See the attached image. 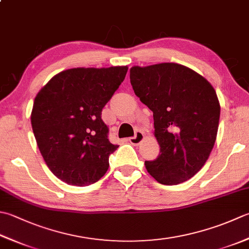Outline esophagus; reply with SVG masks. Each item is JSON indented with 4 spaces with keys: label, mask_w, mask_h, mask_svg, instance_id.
<instances>
[{
    "label": "esophagus",
    "mask_w": 249,
    "mask_h": 249,
    "mask_svg": "<svg viewBox=\"0 0 249 249\" xmlns=\"http://www.w3.org/2000/svg\"><path fill=\"white\" fill-rule=\"evenodd\" d=\"M143 139H144V134L142 133V131L137 130V131H136V134H135L134 137H130L128 140H129V142L131 144L138 145V144H140L141 142H142Z\"/></svg>",
    "instance_id": "obj_1"
}]
</instances>
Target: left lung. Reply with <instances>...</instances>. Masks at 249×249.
I'll list each match as a JSON object with an SVG mask.
<instances>
[{"instance_id": "obj_1", "label": "left lung", "mask_w": 249, "mask_h": 249, "mask_svg": "<svg viewBox=\"0 0 249 249\" xmlns=\"http://www.w3.org/2000/svg\"><path fill=\"white\" fill-rule=\"evenodd\" d=\"M130 84L153 112L159 157L145 160L157 181L175 186L192 178L216 141L220 105L213 87L202 75L178 63L133 67Z\"/></svg>"}]
</instances>
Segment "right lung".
I'll return each mask as SVG.
<instances>
[{
    "label": "right lung",
    "instance_id": "add662e5",
    "mask_svg": "<svg viewBox=\"0 0 249 249\" xmlns=\"http://www.w3.org/2000/svg\"><path fill=\"white\" fill-rule=\"evenodd\" d=\"M127 67L75 68L58 73L34 99L31 124L48 168L72 186L98 181L112 144L101 111L124 81Z\"/></svg>",
    "mask_w": 249,
    "mask_h": 249
}]
</instances>
